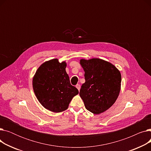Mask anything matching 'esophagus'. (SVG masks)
Wrapping results in <instances>:
<instances>
[{"label":"esophagus","instance_id":"1","mask_svg":"<svg viewBox=\"0 0 151 151\" xmlns=\"http://www.w3.org/2000/svg\"><path fill=\"white\" fill-rule=\"evenodd\" d=\"M76 88L78 89V91H80V85L79 84H77L76 85Z\"/></svg>","mask_w":151,"mask_h":151}]
</instances>
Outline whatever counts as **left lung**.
Here are the masks:
<instances>
[{
  "instance_id": "obj_1",
  "label": "left lung",
  "mask_w": 151,
  "mask_h": 151,
  "mask_svg": "<svg viewBox=\"0 0 151 151\" xmlns=\"http://www.w3.org/2000/svg\"><path fill=\"white\" fill-rule=\"evenodd\" d=\"M86 82L81 86L80 96L86 108L99 114L111 106L119 94L121 75L114 65L98 58L81 59Z\"/></svg>"
}]
</instances>
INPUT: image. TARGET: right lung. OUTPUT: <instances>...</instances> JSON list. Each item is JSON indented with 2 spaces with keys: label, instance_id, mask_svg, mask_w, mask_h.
Returning <instances> with one entry per match:
<instances>
[{
  "label": "right lung",
  "instance_id": "obj_1",
  "mask_svg": "<svg viewBox=\"0 0 151 151\" xmlns=\"http://www.w3.org/2000/svg\"><path fill=\"white\" fill-rule=\"evenodd\" d=\"M67 63L58 59L46 61L39 67L33 78L32 86L41 105L54 113L66 110L78 90L71 85L65 71Z\"/></svg>",
  "mask_w": 151,
  "mask_h": 151
}]
</instances>
